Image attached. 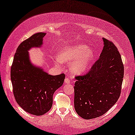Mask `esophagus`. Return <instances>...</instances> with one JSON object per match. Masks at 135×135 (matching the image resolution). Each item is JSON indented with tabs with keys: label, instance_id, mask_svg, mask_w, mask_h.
<instances>
[{
	"label": "esophagus",
	"instance_id": "esophagus-1",
	"mask_svg": "<svg viewBox=\"0 0 135 135\" xmlns=\"http://www.w3.org/2000/svg\"><path fill=\"white\" fill-rule=\"evenodd\" d=\"M64 82H65V84H69L71 83V80H70L69 77H66L65 79V80H64Z\"/></svg>",
	"mask_w": 135,
	"mask_h": 135
}]
</instances>
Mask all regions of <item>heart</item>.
I'll list each match as a JSON object with an SVG mask.
<instances>
[{
	"label": "heart",
	"instance_id": "heart-1",
	"mask_svg": "<svg viewBox=\"0 0 135 135\" xmlns=\"http://www.w3.org/2000/svg\"><path fill=\"white\" fill-rule=\"evenodd\" d=\"M58 60L60 62L71 63L70 69L74 74H77L85 71L93 60L94 51L84 44H74L62 47L58 53Z\"/></svg>",
	"mask_w": 135,
	"mask_h": 135
}]
</instances>
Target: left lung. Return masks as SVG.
<instances>
[{
  "label": "left lung",
  "mask_w": 135,
  "mask_h": 135,
  "mask_svg": "<svg viewBox=\"0 0 135 135\" xmlns=\"http://www.w3.org/2000/svg\"><path fill=\"white\" fill-rule=\"evenodd\" d=\"M103 40L99 58L86 74L75 77L74 108L84 119L104 114L120 95L124 74L120 54L112 42Z\"/></svg>",
  "instance_id": "obj_1"
}]
</instances>
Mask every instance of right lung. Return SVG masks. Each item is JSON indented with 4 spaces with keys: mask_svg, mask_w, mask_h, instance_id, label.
Here are the masks:
<instances>
[{
    "mask_svg": "<svg viewBox=\"0 0 135 135\" xmlns=\"http://www.w3.org/2000/svg\"><path fill=\"white\" fill-rule=\"evenodd\" d=\"M46 33L38 32L18 46L11 67L13 95L16 102L28 113L42 115L50 109L53 95L63 84L65 75H50L31 63L28 51L41 47Z\"/></svg>",
    "mask_w": 135,
    "mask_h": 135,
    "instance_id": "right-lung-1",
    "label": "right lung"
}]
</instances>
